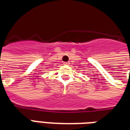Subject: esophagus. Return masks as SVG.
I'll list each match as a JSON object with an SVG mask.
<instances>
[{"mask_svg": "<svg viewBox=\"0 0 130 130\" xmlns=\"http://www.w3.org/2000/svg\"><path fill=\"white\" fill-rule=\"evenodd\" d=\"M70 64V62H64V65H69Z\"/></svg>", "mask_w": 130, "mask_h": 130, "instance_id": "obj_1", "label": "esophagus"}]
</instances>
